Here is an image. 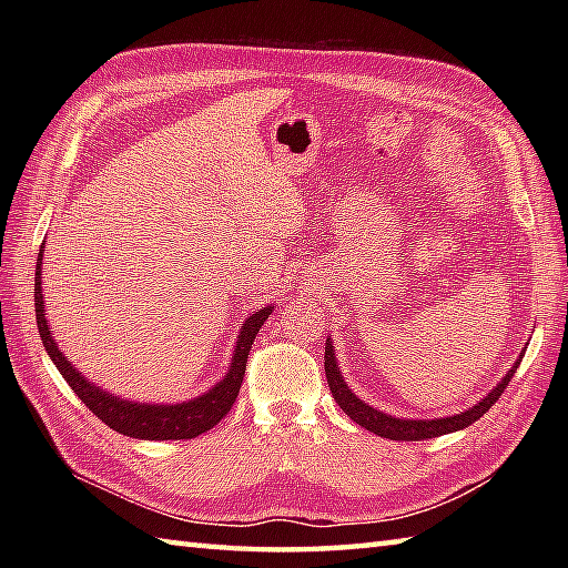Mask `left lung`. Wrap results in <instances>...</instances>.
I'll return each instance as SVG.
<instances>
[{
  "mask_svg": "<svg viewBox=\"0 0 568 568\" xmlns=\"http://www.w3.org/2000/svg\"><path fill=\"white\" fill-rule=\"evenodd\" d=\"M520 361H523V356L515 361V366L508 373H505L503 381L496 385V388H493L486 397H480V400L474 407H468L466 413H462V415L439 417V419H400V417L381 413V409L371 407L368 403H364L361 397H356L352 390H348V385H346L342 371H339V364H336L332 342L327 339V346H324V371H327V383H329V390L334 395V400L339 403V407L356 422V425L366 427L373 434H378V437L397 439V442L432 439V437H439V434L458 432V429H466L468 425H474L476 419L484 417L488 409L498 403V397L503 395L505 388H508V383L515 376L517 366H520Z\"/></svg>",
  "mask_w": 568,
  "mask_h": 568,
  "instance_id": "1",
  "label": "left lung"
}]
</instances>
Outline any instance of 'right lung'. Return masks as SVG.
<instances>
[{
  "mask_svg": "<svg viewBox=\"0 0 568 568\" xmlns=\"http://www.w3.org/2000/svg\"><path fill=\"white\" fill-rule=\"evenodd\" d=\"M41 261H43V246L39 251V261H36V297H33L36 324H39L41 342L45 346L48 356H51V361L55 364V368L60 371V376L65 378V383L75 390L80 400L88 405L106 427H112L114 432L126 434V437H134V439H151V442L153 439H192L212 429L216 422L226 417V413L232 409L239 395L241 381H244L251 344L256 339L263 322L268 320V315L273 312L271 305L261 307L256 315H251L244 322V327H241L239 339H236L232 366H229L226 376L216 383L214 388L178 405L131 403L110 390H102L100 385L90 383L58 348L55 339L51 336V327H48V320H45V305H43V291H41V273H43Z\"/></svg>",
  "mask_w": 568,
  "mask_h": 568,
  "instance_id": "obj_1",
  "label": "right lung"
}]
</instances>
